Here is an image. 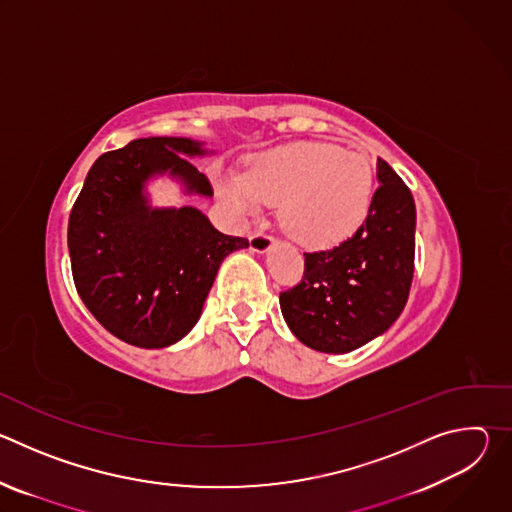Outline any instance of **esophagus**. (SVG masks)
<instances>
[{
  "label": "esophagus",
  "mask_w": 512,
  "mask_h": 512,
  "mask_svg": "<svg viewBox=\"0 0 512 512\" xmlns=\"http://www.w3.org/2000/svg\"><path fill=\"white\" fill-rule=\"evenodd\" d=\"M249 243H251V251H255V253H267L271 247H273V237H269L267 233H253L251 235V239H249Z\"/></svg>",
  "instance_id": "34e87169"
}]
</instances>
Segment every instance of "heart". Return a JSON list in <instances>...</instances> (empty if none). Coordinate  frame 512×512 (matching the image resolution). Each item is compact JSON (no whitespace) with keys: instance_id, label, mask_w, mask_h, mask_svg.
<instances>
[{"instance_id":"b5f03b06","label":"heart","mask_w":512,"mask_h":512,"mask_svg":"<svg viewBox=\"0 0 512 512\" xmlns=\"http://www.w3.org/2000/svg\"><path fill=\"white\" fill-rule=\"evenodd\" d=\"M218 194L239 216L281 204L279 223L287 237L310 249L334 247L367 221L373 166L358 152L324 141H298L259 154L247 174H225Z\"/></svg>"}]
</instances>
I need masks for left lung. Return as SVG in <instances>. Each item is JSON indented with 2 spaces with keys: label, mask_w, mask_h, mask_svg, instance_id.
<instances>
[{
  "label": "left lung",
  "mask_w": 512,
  "mask_h": 512,
  "mask_svg": "<svg viewBox=\"0 0 512 512\" xmlns=\"http://www.w3.org/2000/svg\"><path fill=\"white\" fill-rule=\"evenodd\" d=\"M379 188L367 221L330 251L304 253L302 281L279 294L296 338L320 352L344 354L391 328L413 279L415 202L405 182L377 160Z\"/></svg>",
  "instance_id": "1"
}]
</instances>
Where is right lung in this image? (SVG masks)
<instances>
[{"label": "right lung", "mask_w": 512, "mask_h": 512, "mask_svg": "<svg viewBox=\"0 0 512 512\" xmlns=\"http://www.w3.org/2000/svg\"><path fill=\"white\" fill-rule=\"evenodd\" d=\"M190 137L133 139L103 154L68 218L72 277L99 324L139 348H164L198 322L218 267L247 239L216 231L194 206L150 204L148 182L168 176L186 194L212 196L188 158L204 156Z\"/></svg>", "instance_id": "right-lung-1"}]
</instances>
